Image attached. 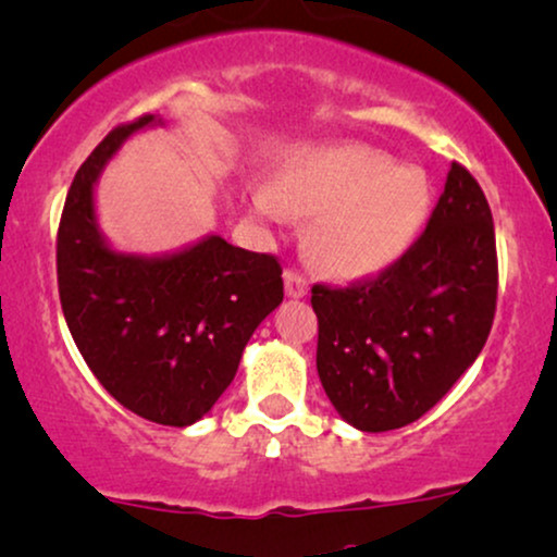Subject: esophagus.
<instances>
[{
  "mask_svg": "<svg viewBox=\"0 0 557 557\" xmlns=\"http://www.w3.org/2000/svg\"><path fill=\"white\" fill-rule=\"evenodd\" d=\"M306 293H308V283H306L304 274L287 270L285 272V296L287 298H304Z\"/></svg>",
  "mask_w": 557,
  "mask_h": 557,
  "instance_id": "34e87169",
  "label": "esophagus"
}]
</instances>
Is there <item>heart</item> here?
Here are the masks:
<instances>
[{
    "label": "heart",
    "mask_w": 557,
    "mask_h": 557,
    "mask_svg": "<svg viewBox=\"0 0 557 557\" xmlns=\"http://www.w3.org/2000/svg\"><path fill=\"white\" fill-rule=\"evenodd\" d=\"M253 210L270 220L317 214L313 257L343 280L388 270L423 231L431 186L414 169H399L366 145H330L300 152L274 186H257Z\"/></svg>",
    "instance_id": "heart-1"
}]
</instances>
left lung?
<instances>
[{
	"instance_id": "obj_1",
	"label": "left lung",
	"mask_w": 557,
	"mask_h": 557,
	"mask_svg": "<svg viewBox=\"0 0 557 557\" xmlns=\"http://www.w3.org/2000/svg\"><path fill=\"white\" fill-rule=\"evenodd\" d=\"M498 296L493 214L472 173L451 163L428 227L379 277L313 285L317 371L345 423L410 425L485 347Z\"/></svg>"
}]
</instances>
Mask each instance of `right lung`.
Instances as JSON below:
<instances>
[{
    "mask_svg": "<svg viewBox=\"0 0 557 557\" xmlns=\"http://www.w3.org/2000/svg\"><path fill=\"white\" fill-rule=\"evenodd\" d=\"M147 116L116 126L79 165L57 238L62 311L87 368L126 410L158 425L202 420L236 376L251 334L283 304V270L210 236L169 253L113 249L96 212V184Z\"/></svg>",
    "mask_w": 557,
    "mask_h": 557,
    "instance_id": "add662e5",
    "label": "right lung"
}]
</instances>
